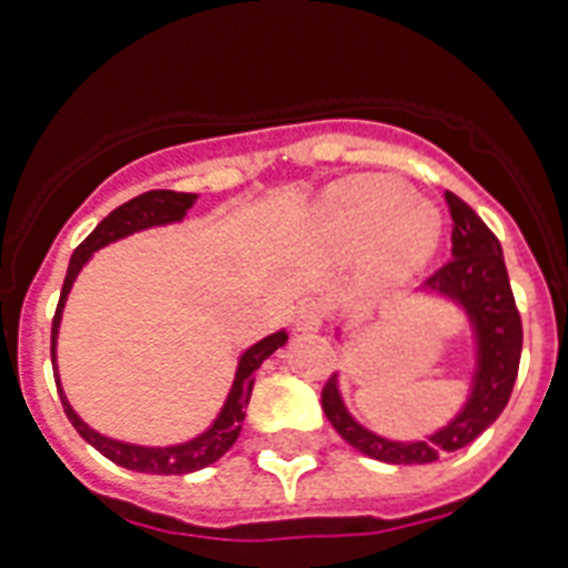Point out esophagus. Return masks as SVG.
I'll use <instances>...</instances> for the list:
<instances>
[{
	"instance_id": "1",
	"label": "esophagus",
	"mask_w": 568,
	"mask_h": 568,
	"mask_svg": "<svg viewBox=\"0 0 568 568\" xmlns=\"http://www.w3.org/2000/svg\"><path fill=\"white\" fill-rule=\"evenodd\" d=\"M324 321H327V306L321 301H303L294 312V327L301 333H315L324 327Z\"/></svg>"
}]
</instances>
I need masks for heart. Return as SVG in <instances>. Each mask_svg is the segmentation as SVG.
<instances>
[{
    "mask_svg": "<svg viewBox=\"0 0 568 568\" xmlns=\"http://www.w3.org/2000/svg\"><path fill=\"white\" fill-rule=\"evenodd\" d=\"M321 230L336 247L365 250L383 271L418 265L439 239V217L430 205L415 203L404 182L359 176L329 191L321 205Z\"/></svg>",
    "mask_w": 568,
    "mask_h": 568,
    "instance_id": "obj_1",
    "label": "heart"
}]
</instances>
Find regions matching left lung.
<instances>
[{
    "label": "left lung",
    "mask_w": 568,
    "mask_h": 568,
    "mask_svg": "<svg viewBox=\"0 0 568 568\" xmlns=\"http://www.w3.org/2000/svg\"><path fill=\"white\" fill-rule=\"evenodd\" d=\"M454 232H450V258L427 276V288L442 297H450L466 310L477 342V368L471 379V395L450 424L427 439L397 442L365 430L347 413L338 395V377L324 383L321 406L329 424L347 445L363 450L365 457L392 463V466H418L433 463L442 454L471 445L489 424L504 413L513 395V383L519 374L521 359V318L513 297L510 276L504 265L501 244L468 203L445 191Z\"/></svg>",
    "instance_id": "8db88e82"
}]
</instances>
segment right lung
<instances>
[{
	"label": "right lung",
	"instance_id": "right-lung-1",
	"mask_svg": "<svg viewBox=\"0 0 568 568\" xmlns=\"http://www.w3.org/2000/svg\"><path fill=\"white\" fill-rule=\"evenodd\" d=\"M194 200L196 194H182V191H146V194L135 196V200L118 205V209H114V212H111L109 217H105V221H102L100 226L73 250L70 265H67L61 301H58L55 318H52V368H55V338L58 327H61V312H64L67 294L73 288L75 276H79V271L84 267V262L93 256V250L105 247L111 241L126 239L132 232L146 230V226H162V223L182 221L185 212L194 205ZM285 342H288V333L280 329V333H271L267 338H262V342H256L253 347H247L239 359V372H235V379H232L230 397H226V404H223V409L217 413L212 427L205 433H200V436H194L191 442L168 445V448L129 445V442L109 439V436L91 430V427L75 415V409L70 406L64 392H61V379H55V386L70 424L79 430V436H82L84 442H91L93 448L100 450L102 457H109L111 463H118V466L129 468V471H144V475H189V471H196V468H205L212 466V463H217V459L235 445V439H239L241 433V424H244V409H247L250 392H253L256 368L265 363L267 356L274 354L276 347H283Z\"/></svg>",
	"mask_w": 568,
	"mask_h": 568
}]
</instances>
